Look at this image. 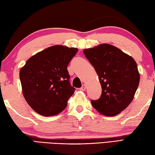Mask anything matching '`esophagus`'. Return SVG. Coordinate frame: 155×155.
Here are the masks:
<instances>
[{
	"instance_id": "34e87169",
	"label": "esophagus",
	"mask_w": 155,
	"mask_h": 155,
	"mask_svg": "<svg viewBox=\"0 0 155 155\" xmlns=\"http://www.w3.org/2000/svg\"><path fill=\"white\" fill-rule=\"evenodd\" d=\"M86 89H87V85L86 84H82V87H81V88H80V90L84 91Z\"/></svg>"
}]
</instances>
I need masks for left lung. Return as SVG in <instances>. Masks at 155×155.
<instances>
[{
    "mask_svg": "<svg viewBox=\"0 0 155 155\" xmlns=\"http://www.w3.org/2000/svg\"><path fill=\"white\" fill-rule=\"evenodd\" d=\"M94 66L101 85L102 94L91 105L105 116H115L127 108L140 82L137 64L131 56L110 44H101L83 50Z\"/></svg>",
    "mask_w": 155,
    "mask_h": 155,
    "instance_id": "8db88e82",
    "label": "left lung"
}]
</instances>
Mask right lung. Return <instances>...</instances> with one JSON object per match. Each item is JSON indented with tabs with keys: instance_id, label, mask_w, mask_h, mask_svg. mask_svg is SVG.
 Wrapping results in <instances>:
<instances>
[{
	"instance_id": "add662e5",
	"label": "right lung",
	"mask_w": 155,
	"mask_h": 155,
	"mask_svg": "<svg viewBox=\"0 0 155 155\" xmlns=\"http://www.w3.org/2000/svg\"><path fill=\"white\" fill-rule=\"evenodd\" d=\"M78 49L54 45L26 61L20 69L22 92L33 110L43 116L62 112L75 88L69 82L67 66Z\"/></svg>"
}]
</instances>
